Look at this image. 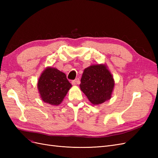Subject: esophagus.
<instances>
[{"label": "esophagus", "mask_w": 158, "mask_h": 158, "mask_svg": "<svg viewBox=\"0 0 158 158\" xmlns=\"http://www.w3.org/2000/svg\"><path fill=\"white\" fill-rule=\"evenodd\" d=\"M79 82H80L79 80L78 79H76L72 81V84H73V85H76L77 84H79Z\"/></svg>", "instance_id": "1"}]
</instances>
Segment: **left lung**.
<instances>
[{
  "instance_id": "obj_1",
  "label": "left lung",
  "mask_w": 158,
  "mask_h": 158,
  "mask_svg": "<svg viewBox=\"0 0 158 158\" xmlns=\"http://www.w3.org/2000/svg\"><path fill=\"white\" fill-rule=\"evenodd\" d=\"M80 82L81 90L94 105L103 103L111 98L114 83L106 65H92L86 68Z\"/></svg>"
}]
</instances>
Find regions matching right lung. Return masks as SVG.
Listing matches in <instances>:
<instances>
[{
  "label": "right lung",
  "instance_id": "add662e5",
  "mask_svg": "<svg viewBox=\"0 0 158 158\" xmlns=\"http://www.w3.org/2000/svg\"><path fill=\"white\" fill-rule=\"evenodd\" d=\"M71 86L64 73L51 67L44 71L37 84L43 101L53 106L63 102Z\"/></svg>",
  "mask_w": 158,
  "mask_h": 158
}]
</instances>
